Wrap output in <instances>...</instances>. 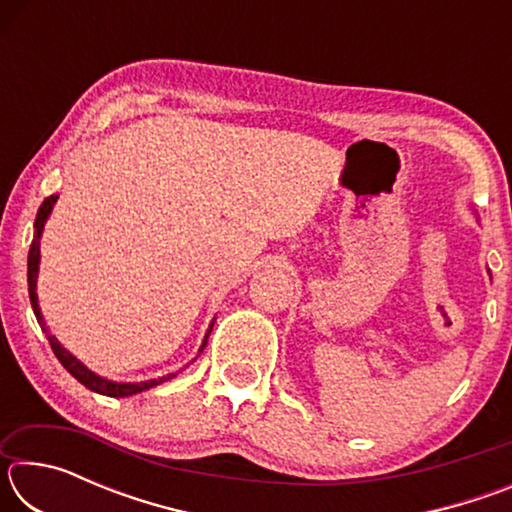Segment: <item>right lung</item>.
<instances>
[{
    "instance_id": "add662e5",
    "label": "right lung",
    "mask_w": 512,
    "mask_h": 512,
    "mask_svg": "<svg viewBox=\"0 0 512 512\" xmlns=\"http://www.w3.org/2000/svg\"><path fill=\"white\" fill-rule=\"evenodd\" d=\"M54 203H56V196H49V198H45V203L40 205L38 216H36V237H33L31 250H29V298H31L33 314H36L38 323L42 327H45V320H42L40 307H38V296H36V277H38V264H40V241L38 239H40L42 225H45ZM210 332H212V327H210ZM207 336H210V334H207ZM207 336H205V341L201 345V352L207 345ZM47 339H49L51 350H54V354H56V359L63 363V368L69 372V375H72L74 379H79L85 388H90V391H94V393H101V395H108V397H128V395L142 393L151 386H158V384H162V381H167L169 377H173V375H169V377H160V379H151V381H140V384H115V381L101 379V377L94 375V372H90L79 359H74L65 348H60V343L54 339V336L47 334Z\"/></svg>"
}]
</instances>
